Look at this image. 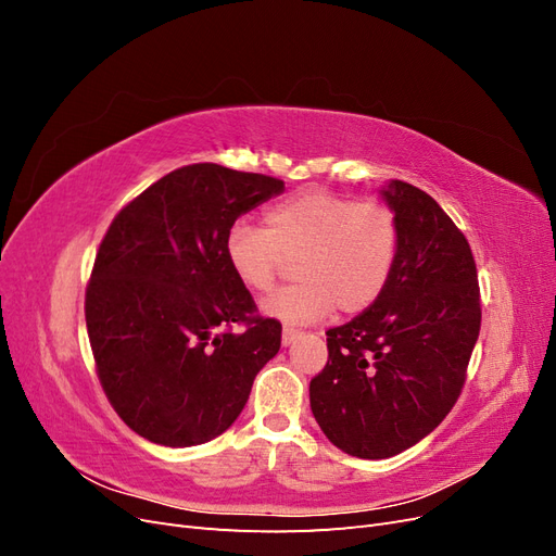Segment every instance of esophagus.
Wrapping results in <instances>:
<instances>
[{"mask_svg": "<svg viewBox=\"0 0 556 556\" xmlns=\"http://www.w3.org/2000/svg\"><path fill=\"white\" fill-rule=\"evenodd\" d=\"M299 333H301V331H299V329H294V327H285V329H282V345H290V343H294Z\"/></svg>", "mask_w": 556, "mask_h": 556, "instance_id": "1", "label": "esophagus"}]
</instances>
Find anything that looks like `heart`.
Here are the masks:
<instances>
[{"mask_svg":"<svg viewBox=\"0 0 556 556\" xmlns=\"http://www.w3.org/2000/svg\"><path fill=\"white\" fill-rule=\"evenodd\" d=\"M262 220L264 227L231 223L225 257L231 274L255 294L271 292L285 260H294L299 282L264 304L268 315L285 323H315L336 306L345 315H359L392 280L401 225L384 201L304 188L268 206Z\"/></svg>","mask_w":556,"mask_h":556,"instance_id":"1","label":"heart"}]
</instances>
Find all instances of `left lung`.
Returning <instances> with one entry per match:
<instances>
[{
  "instance_id": "left-lung-1",
  "label": "left lung",
  "mask_w": 556,
  "mask_h": 556,
  "mask_svg": "<svg viewBox=\"0 0 556 556\" xmlns=\"http://www.w3.org/2000/svg\"><path fill=\"white\" fill-rule=\"evenodd\" d=\"M401 250L376 304L327 331L329 359L311 380V408L352 457L387 459L439 427L457 403L480 333V285L462 229L410 182L384 190Z\"/></svg>"
}]
</instances>
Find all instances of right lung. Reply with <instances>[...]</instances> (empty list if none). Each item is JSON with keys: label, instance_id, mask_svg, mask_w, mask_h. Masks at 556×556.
<instances>
[{"label": "right lung", "instance_id": "add662e5", "mask_svg": "<svg viewBox=\"0 0 556 556\" xmlns=\"http://www.w3.org/2000/svg\"><path fill=\"white\" fill-rule=\"evenodd\" d=\"M280 192V178L199 162L162 176L109 225L86 325L109 403L143 439L213 441L280 350L282 325L260 315L225 257L229 225Z\"/></svg>", "mask_w": 556, "mask_h": 556}]
</instances>
